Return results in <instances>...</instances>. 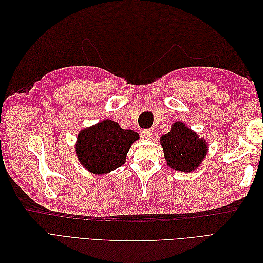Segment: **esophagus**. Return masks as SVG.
<instances>
[{
    "label": "esophagus",
    "instance_id": "esophagus-1",
    "mask_svg": "<svg viewBox=\"0 0 263 263\" xmlns=\"http://www.w3.org/2000/svg\"><path fill=\"white\" fill-rule=\"evenodd\" d=\"M141 137L144 139H151L154 137V133H153V130H150V129H145V130L141 132Z\"/></svg>",
    "mask_w": 263,
    "mask_h": 263
}]
</instances>
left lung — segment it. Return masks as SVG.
Listing matches in <instances>:
<instances>
[{
  "instance_id": "8db88e82",
  "label": "left lung",
  "mask_w": 263,
  "mask_h": 263,
  "mask_svg": "<svg viewBox=\"0 0 263 263\" xmlns=\"http://www.w3.org/2000/svg\"><path fill=\"white\" fill-rule=\"evenodd\" d=\"M160 144L169 168L187 173L202 164L209 150L206 140L183 122L173 123L170 132L160 137Z\"/></svg>"
}]
</instances>
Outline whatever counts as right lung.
Returning a JSON list of instances; mask_svg holds the SVG:
<instances>
[{"instance_id":"right-lung-1","label":"right lung","mask_w":263,"mask_h":263,"mask_svg":"<svg viewBox=\"0 0 263 263\" xmlns=\"http://www.w3.org/2000/svg\"><path fill=\"white\" fill-rule=\"evenodd\" d=\"M138 139V133L123 129L118 123L104 119L78 134L76 154L85 170L101 176L123 165L127 153Z\"/></svg>"}]
</instances>
